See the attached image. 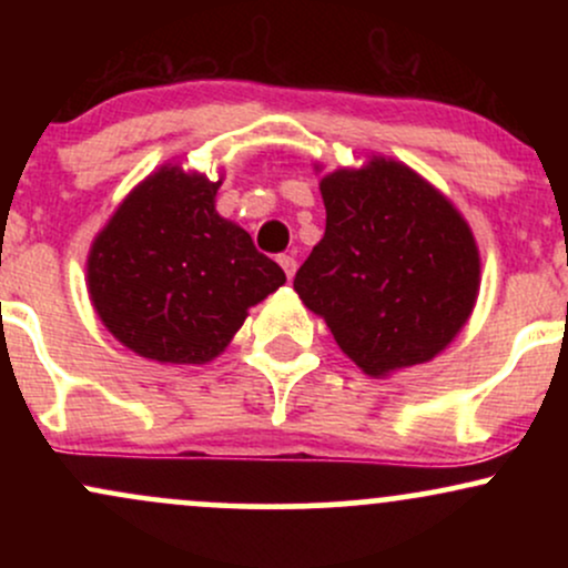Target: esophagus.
<instances>
[{
  "label": "esophagus",
  "instance_id": "34e87169",
  "mask_svg": "<svg viewBox=\"0 0 568 568\" xmlns=\"http://www.w3.org/2000/svg\"><path fill=\"white\" fill-rule=\"evenodd\" d=\"M277 264L283 266V272L288 275V280H293V275H296V258L293 256H280Z\"/></svg>",
  "mask_w": 568,
  "mask_h": 568
}]
</instances>
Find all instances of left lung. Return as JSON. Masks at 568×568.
Returning a JSON list of instances; mask_svg holds the SVG:
<instances>
[{
  "label": "left lung",
  "instance_id": "obj_1",
  "mask_svg": "<svg viewBox=\"0 0 568 568\" xmlns=\"http://www.w3.org/2000/svg\"><path fill=\"white\" fill-rule=\"evenodd\" d=\"M321 194L325 234L293 280L298 298L374 379L433 361L478 302L470 224L440 189L382 154L325 173Z\"/></svg>",
  "mask_w": 568,
  "mask_h": 568
}]
</instances>
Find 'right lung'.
Segmentation results:
<instances>
[{
  "label": "right lung",
  "instance_id": "right-lung-1",
  "mask_svg": "<svg viewBox=\"0 0 568 568\" xmlns=\"http://www.w3.org/2000/svg\"><path fill=\"white\" fill-rule=\"evenodd\" d=\"M224 179L165 162L120 202L88 253V293L116 342L162 366H202L285 283L251 234L219 216Z\"/></svg>",
  "mask_w": 568,
  "mask_h": 568
}]
</instances>
